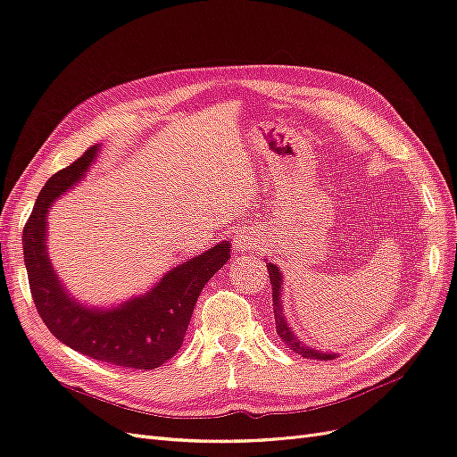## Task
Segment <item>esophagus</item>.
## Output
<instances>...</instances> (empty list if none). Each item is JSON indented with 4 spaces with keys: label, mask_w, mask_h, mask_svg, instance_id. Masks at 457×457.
Listing matches in <instances>:
<instances>
[{
    "label": "esophagus",
    "mask_w": 457,
    "mask_h": 457,
    "mask_svg": "<svg viewBox=\"0 0 457 457\" xmlns=\"http://www.w3.org/2000/svg\"><path fill=\"white\" fill-rule=\"evenodd\" d=\"M253 237L250 232H245V230H237L234 232V238H232V244H234V247H237L238 252H244V250H250V247L253 245Z\"/></svg>",
    "instance_id": "obj_1"
}]
</instances>
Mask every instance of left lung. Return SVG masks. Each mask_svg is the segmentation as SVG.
<instances>
[{"instance_id":"1","label":"left lung","mask_w":457,"mask_h":457,"mask_svg":"<svg viewBox=\"0 0 457 457\" xmlns=\"http://www.w3.org/2000/svg\"><path fill=\"white\" fill-rule=\"evenodd\" d=\"M267 270L270 276V286H272V309H274V322H276V334L280 336V339L287 345L289 349L294 353L305 356V358H318V361H334L337 356L336 353H322L311 349L309 345H305L303 341H299L295 337V334L292 331V328L287 326V320L284 316V309H282V287H284V278L280 269L274 265V262H267Z\"/></svg>"}]
</instances>
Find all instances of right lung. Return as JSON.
I'll use <instances>...</instances> for the list:
<instances>
[{"label":"right lung","instance_id":"1","mask_svg":"<svg viewBox=\"0 0 457 457\" xmlns=\"http://www.w3.org/2000/svg\"><path fill=\"white\" fill-rule=\"evenodd\" d=\"M99 145L54 173L41 188L22 230L24 262L34 305L51 334L68 347L131 370H154L181 349L200 292L230 257V244L177 265L145 295L118 307L95 309L68 295L47 255V213L53 202L72 188L91 168Z\"/></svg>","mask_w":457,"mask_h":457}]
</instances>
